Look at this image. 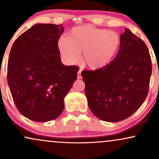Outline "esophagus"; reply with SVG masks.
Wrapping results in <instances>:
<instances>
[{
	"instance_id": "34e87169",
	"label": "esophagus",
	"mask_w": 159,
	"mask_h": 159,
	"mask_svg": "<svg viewBox=\"0 0 159 159\" xmlns=\"http://www.w3.org/2000/svg\"><path fill=\"white\" fill-rule=\"evenodd\" d=\"M81 69H79V70H78V75H77L78 79H81Z\"/></svg>"
}]
</instances>
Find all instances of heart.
Masks as SVG:
<instances>
[{
    "instance_id": "heart-1",
    "label": "heart",
    "mask_w": 159,
    "mask_h": 159,
    "mask_svg": "<svg viewBox=\"0 0 159 159\" xmlns=\"http://www.w3.org/2000/svg\"><path fill=\"white\" fill-rule=\"evenodd\" d=\"M57 46L67 63H75L82 52V63L96 70L105 67L114 59L121 46V38L116 32L91 25L75 27L68 36H62Z\"/></svg>"
}]
</instances>
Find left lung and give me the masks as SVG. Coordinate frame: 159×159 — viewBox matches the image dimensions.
Masks as SVG:
<instances>
[{
  "mask_svg": "<svg viewBox=\"0 0 159 159\" xmlns=\"http://www.w3.org/2000/svg\"><path fill=\"white\" fill-rule=\"evenodd\" d=\"M120 38L114 61L102 69L81 72L90 111L111 123L126 119L139 108L148 94L152 74L150 55L143 40L127 28Z\"/></svg>",
  "mask_w": 159,
  "mask_h": 159,
  "instance_id": "8db88e82",
  "label": "left lung"
}]
</instances>
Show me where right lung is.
Instances as JSON below:
<instances>
[{
	"label": "right lung",
	"instance_id": "1",
	"mask_svg": "<svg viewBox=\"0 0 159 159\" xmlns=\"http://www.w3.org/2000/svg\"><path fill=\"white\" fill-rule=\"evenodd\" d=\"M64 27L36 24L12 45L7 65V82L14 103L27 119L48 122L64 109V98L79 68L61 63L58 40Z\"/></svg>",
	"mask_w": 159,
	"mask_h": 159
}]
</instances>
